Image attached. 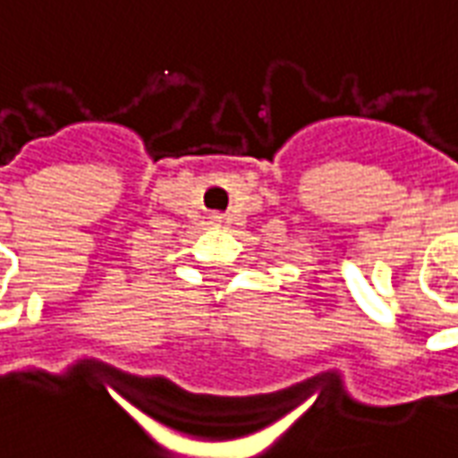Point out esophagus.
<instances>
[{
	"mask_svg": "<svg viewBox=\"0 0 458 458\" xmlns=\"http://www.w3.org/2000/svg\"><path fill=\"white\" fill-rule=\"evenodd\" d=\"M212 222H215L216 226H222V225H226V222H229V219H226V216L219 215V216H212Z\"/></svg>",
	"mask_w": 458,
	"mask_h": 458,
	"instance_id": "1",
	"label": "esophagus"
}]
</instances>
